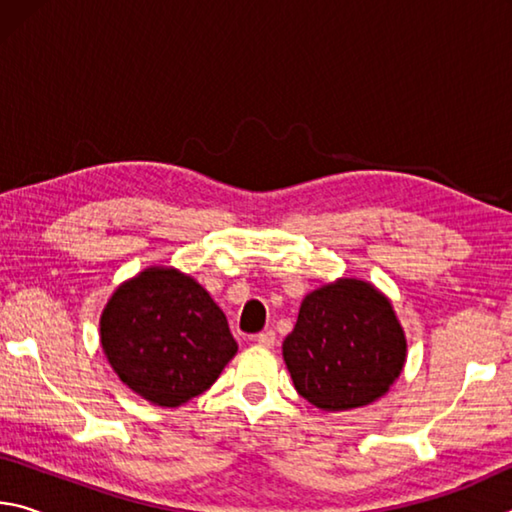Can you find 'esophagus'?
Here are the masks:
<instances>
[{
    "label": "esophagus",
    "instance_id": "34e87169",
    "mask_svg": "<svg viewBox=\"0 0 512 512\" xmlns=\"http://www.w3.org/2000/svg\"><path fill=\"white\" fill-rule=\"evenodd\" d=\"M255 341L262 345V348H271V345L275 343V332H273V329H264V332H259L255 336Z\"/></svg>",
    "mask_w": 512,
    "mask_h": 512
}]
</instances>
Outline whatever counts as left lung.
Masks as SVG:
<instances>
[{
    "instance_id": "8db88e82",
    "label": "left lung",
    "mask_w": 512,
    "mask_h": 512,
    "mask_svg": "<svg viewBox=\"0 0 512 512\" xmlns=\"http://www.w3.org/2000/svg\"><path fill=\"white\" fill-rule=\"evenodd\" d=\"M293 386L323 411H348L400 377L406 339L393 305L368 282L339 280L302 300L282 345Z\"/></svg>"
}]
</instances>
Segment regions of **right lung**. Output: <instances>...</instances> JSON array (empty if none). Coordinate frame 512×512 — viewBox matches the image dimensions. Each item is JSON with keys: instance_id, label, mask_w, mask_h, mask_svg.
<instances>
[{"instance_id": "add662e5", "label": "right lung", "mask_w": 512, "mask_h": 512, "mask_svg": "<svg viewBox=\"0 0 512 512\" xmlns=\"http://www.w3.org/2000/svg\"><path fill=\"white\" fill-rule=\"evenodd\" d=\"M101 345L128 388L158 406L205 393L237 352L228 320L201 284L176 268H146L112 293Z\"/></svg>"}]
</instances>
